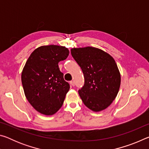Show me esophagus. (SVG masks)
Instances as JSON below:
<instances>
[{"instance_id":"34e87169","label":"esophagus","mask_w":149,"mask_h":149,"mask_svg":"<svg viewBox=\"0 0 149 149\" xmlns=\"http://www.w3.org/2000/svg\"><path fill=\"white\" fill-rule=\"evenodd\" d=\"M70 85H72V86H73V87H74V85H75V84H74V81H70Z\"/></svg>"}]
</instances>
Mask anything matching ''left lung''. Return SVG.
<instances>
[{
    "mask_svg": "<svg viewBox=\"0 0 149 149\" xmlns=\"http://www.w3.org/2000/svg\"><path fill=\"white\" fill-rule=\"evenodd\" d=\"M71 54L84 75V85L78 91L84 104L94 112L106 109L120 87V73L114 59L91 47L72 49Z\"/></svg>",
    "mask_w": 149,
    "mask_h": 149,
    "instance_id": "left-lung-1",
    "label": "left lung"
}]
</instances>
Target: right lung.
Instances as JSON below:
<instances>
[{
  "label": "right lung",
  "mask_w": 149,
  "mask_h": 149,
  "mask_svg": "<svg viewBox=\"0 0 149 149\" xmlns=\"http://www.w3.org/2000/svg\"><path fill=\"white\" fill-rule=\"evenodd\" d=\"M69 50L58 45L41 46L27 59L22 83L27 100L37 112L50 116L64 103L70 85L64 79L58 62L67 58Z\"/></svg>",
  "instance_id": "obj_1"
}]
</instances>
